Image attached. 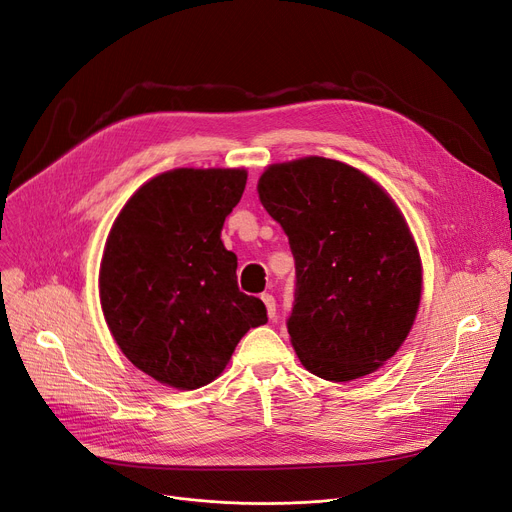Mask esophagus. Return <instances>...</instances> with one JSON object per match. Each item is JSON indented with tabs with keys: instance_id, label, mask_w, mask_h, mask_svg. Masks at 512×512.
Masks as SVG:
<instances>
[{
	"instance_id": "1",
	"label": "esophagus",
	"mask_w": 512,
	"mask_h": 512,
	"mask_svg": "<svg viewBox=\"0 0 512 512\" xmlns=\"http://www.w3.org/2000/svg\"><path fill=\"white\" fill-rule=\"evenodd\" d=\"M261 301L265 303V309H268V316L274 320V318H276V299H274V295L263 293V295H261Z\"/></svg>"
}]
</instances>
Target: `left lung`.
Returning <instances> with one entry per match:
<instances>
[{
    "instance_id": "obj_1",
    "label": "left lung",
    "mask_w": 512,
    "mask_h": 512,
    "mask_svg": "<svg viewBox=\"0 0 512 512\" xmlns=\"http://www.w3.org/2000/svg\"><path fill=\"white\" fill-rule=\"evenodd\" d=\"M257 190L295 257L286 328L301 364L335 383L383 366L420 303V259L402 213L368 175L322 157L272 165Z\"/></svg>"
}]
</instances>
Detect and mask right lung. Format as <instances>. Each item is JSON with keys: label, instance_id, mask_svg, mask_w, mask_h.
Masks as SVG:
<instances>
[{"label": "right lung", "instance_id": "1", "mask_svg": "<svg viewBox=\"0 0 512 512\" xmlns=\"http://www.w3.org/2000/svg\"><path fill=\"white\" fill-rule=\"evenodd\" d=\"M247 186L244 169H173L133 194L100 265L106 324L154 381L198 389L230 362L263 301L240 293L221 228Z\"/></svg>", "mask_w": 512, "mask_h": 512}]
</instances>
